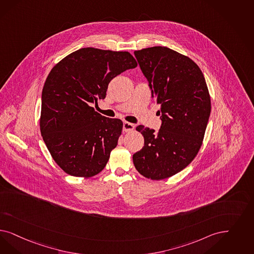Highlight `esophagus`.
Segmentation results:
<instances>
[{
    "instance_id": "esophagus-1",
    "label": "esophagus",
    "mask_w": 254,
    "mask_h": 254,
    "mask_svg": "<svg viewBox=\"0 0 254 254\" xmlns=\"http://www.w3.org/2000/svg\"><path fill=\"white\" fill-rule=\"evenodd\" d=\"M134 129V125L129 122H124L123 130L125 132L132 131Z\"/></svg>"
}]
</instances>
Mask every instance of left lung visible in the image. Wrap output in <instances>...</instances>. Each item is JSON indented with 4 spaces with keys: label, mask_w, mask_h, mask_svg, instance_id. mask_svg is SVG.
<instances>
[{
    "label": "left lung",
    "mask_w": 254,
    "mask_h": 254,
    "mask_svg": "<svg viewBox=\"0 0 254 254\" xmlns=\"http://www.w3.org/2000/svg\"><path fill=\"white\" fill-rule=\"evenodd\" d=\"M160 109L158 132L136 127L144 138L133 155L140 175L161 180L181 172L198 154L209 119V92L200 67L189 57L166 47L134 52Z\"/></svg>",
    "instance_id": "1"
}]
</instances>
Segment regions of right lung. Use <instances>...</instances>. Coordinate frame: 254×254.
I'll return each mask as SVG.
<instances>
[{
  "instance_id": "add662e5",
  "label": "right lung",
  "mask_w": 254,
  "mask_h": 254,
  "mask_svg": "<svg viewBox=\"0 0 254 254\" xmlns=\"http://www.w3.org/2000/svg\"><path fill=\"white\" fill-rule=\"evenodd\" d=\"M127 52L82 48L51 70L42 90L40 131L54 161L66 174L100 173L122 133L120 119L95 112L110 81L137 66Z\"/></svg>"
}]
</instances>
